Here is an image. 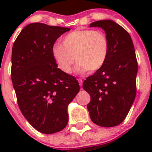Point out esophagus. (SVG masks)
<instances>
[{"label":"esophagus","instance_id":"34e87169","mask_svg":"<svg viewBox=\"0 0 152 152\" xmlns=\"http://www.w3.org/2000/svg\"><path fill=\"white\" fill-rule=\"evenodd\" d=\"M77 80H78V83L80 84V87H82V84H83V80L81 78H77Z\"/></svg>","mask_w":152,"mask_h":152}]
</instances>
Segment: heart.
Wrapping results in <instances>:
<instances>
[{
	"mask_svg": "<svg viewBox=\"0 0 152 152\" xmlns=\"http://www.w3.org/2000/svg\"><path fill=\"white\" fill-rule=\"evenodd\" d=\"M110 45L107 36L95 29H76L64 36L61 44H56L52 56L58 66L65 74H71L74 64L79 73L96 72L108 57Z\"/></svg>",
	"mask_w": 152,
	"mask_h": 152,
	"instance_id": "b5f03b06",
	"label": "heart"
}]
</instances>
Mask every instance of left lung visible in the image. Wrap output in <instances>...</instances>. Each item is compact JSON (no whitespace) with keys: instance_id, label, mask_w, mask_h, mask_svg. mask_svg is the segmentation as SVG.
<instances>
[{"instance_id":"8db88e82","label":"left lung","mask_w":152,"mask_h":152,"mask_svg":"<svg viewBox=\"0 0 152 152\" xmlns=\"http://www.w3.org/2000/svg\"><path fill=\"white\" fill-rule=\"evenodd\" d=\"M90 26L104 29L110 49L104 64L83 83L91 96L88 110L95 124L113 127L126 119L136 95L135 49L128 32L113 21H96Z\"/></svg>"}]
</instances>
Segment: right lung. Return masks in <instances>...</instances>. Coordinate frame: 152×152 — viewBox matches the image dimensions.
Segmentation results:
<instances>
[{"instance_id":"1","label":"right lung","mask_w":152,"mask_h":152,"mask_svg":"<svg viewBox=\"0 0 152 152\" xmlns=\"http://www.w3.org/2000/svg\"><path fill=\"white\" fill-rule=\"evenodd\" d=\"M69 28L35 23L24 27L12 49L11 79L21 113L33 128L52 134L67 126L68 105L77 80L58 68L52 49Z\"/></svg>"}]
</instances>
